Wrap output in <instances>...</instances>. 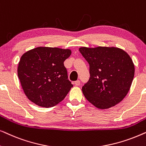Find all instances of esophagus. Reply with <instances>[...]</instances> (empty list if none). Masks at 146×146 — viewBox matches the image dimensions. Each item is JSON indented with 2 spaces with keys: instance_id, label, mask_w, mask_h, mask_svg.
Listing matches in <instances>:
<instances>
[{
  "instance_id": "1",
  "label": "esophagus",
  "mask_w": 146,
  "mask_h": 146,
  "mask_svg": "<svg viewBox=\"0 0 146 146\" xmlns=\"http://www.w3.org/2000/svg\"><path fill=\"white\" fill-rule=\"evenodd\" d=\"M74 84H75L76 86H79L80 84V80H77V81L74 82Z\"/></svg>"
}]
</instances>
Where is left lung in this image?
Wrapping results in <instances>:
<instances>
[{
	"label": "left lung",
	"instance_id": "1",
	"mask_svg": "<svg viewBox=\"0 0 146 146\" xmlns=\"http://www.w3.org/2000/svg\"><path fill=\"white\" fill-rule=\"evenodd\" d=\"M79 50L90 65V78L82 88L87 100L102 110L122 101L135 72L128 54L117 47H80Z\"/></svg>",
	"mask_w": 146,
	"mask_h": 146
}]
</instances>
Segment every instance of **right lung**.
Masks as SVG:
<instances>
[{
  "mask_svg": "<svg viewBox=\"0 0 146 146\" xmlns=\"http://www.w3.org/2000/svg\"><path fill=\"white\" fill-rule=\"evenodd\" d=\"M71 53L70 49L40 46L22 55L17 73L29 100L50 108L64 99L73 86L64 65Z\"/></svg>",
  "mask_w": 146,
  "mask_h": 146,
  "instance_id": "right-lung-1",
  "label": "right lung"
}]
</instances>
